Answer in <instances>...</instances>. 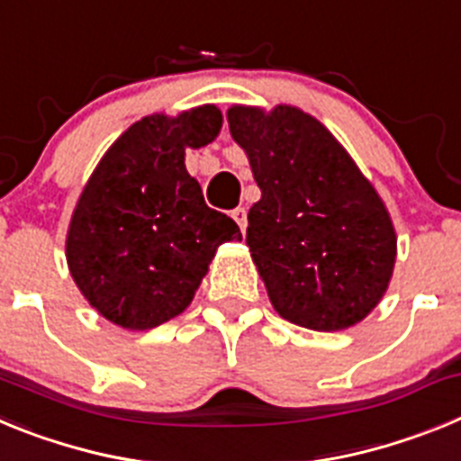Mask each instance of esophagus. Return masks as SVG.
<instances>
[{
    "mask_svg": "<svg viewBox=\"0 0 461 461\" xmlns=\"http://www.w3.org/2000/svg\"><path fill=\"white\" fill-rule=\"evenodd\" d=\"M230 217L235 219V223H238L240 230L244 233V228H247V210H244V207H235V210L230 212Z\"/></svg>",
    "mask_w": 461,
    "mask_h": 461,
    "instance_id": "obj_1",
    "label": "esophagus"
}]
</instances>
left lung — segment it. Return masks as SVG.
<instances>
[{"mask_svg":"<svg viewBox=\"0 0 461 461\" xmlns=\"http://www.w3.org/2000/svg\"><path fill=\"white\" fill-rule=\"evenodd\" d=\"M228 126L260 189L247 247L279 316L319 332L356 325L388 288L397 256L374 186L303 110L235 105Z\"/></svg>","mask_w":461,"mask_h":461,"instance_id":"obj_1","label":"left lung"}]
</instances>
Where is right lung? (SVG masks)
Masks as SVG:
<instances>
[{
  "mask_svg": "<svg viewBox=\"0 0 461 461\" xmlns=\"http://www.w3.org/2000/svg\"><path fill=\"white\" fill-rule=\"evenodd\" d=\"M221 113L149 115L122 133L89 177L67 238L71 276L101 316L149 330L185 312L238 223L207 207L185 149L217 138Z\"/></svg>",
  "mask_w": 461,
  "mask_h": 461,
  "instance_id": "1",
  "label": "right lung"
}]
</instances>
